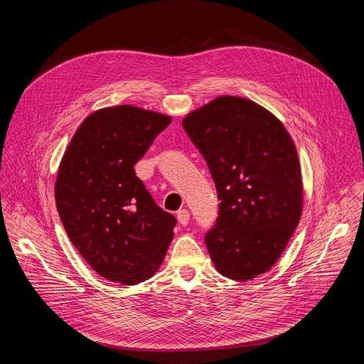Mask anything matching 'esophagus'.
Returning <instances> with one entry per match:
<instances>
[{
	"mask_svg": "<svg viewBox=\"0 0 364 364\" xmlns=\"http://www.w3.org/2000/svg\"><path fill=\"white\" fill-rule=\"evenodd\" d=\"M177 219H178V222H180L183 226H186V225L188 223V220H190V212H188V210H186V209L178 210V213H177Z\"/></svg>",
	"mask_w": 364,
	"mask_h": 364,
	"instance_id": "34e87169",
	"label": "esophagus"
}]
</instances>
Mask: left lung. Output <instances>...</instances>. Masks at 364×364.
<instances>
[{"instance_id":"obj_1","label":"left lung","mask_w":364,"mask_h":364,"mask_svg":"<svg viewBox=\"0 0 364 364\" xmlns=\"http://www.w3.org/2000/svg\"><path fill=\"white\" fill-rule=\"evenodd\" d=\"M183 127L203 154L220 200L205 233L216 269L249 281L268 272L302 213V177L284 124L256 102L219 96L190 112Z\"/></svg>"}]
</instances>
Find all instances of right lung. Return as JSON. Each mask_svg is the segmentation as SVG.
<instances>
[{
  "label": "right lung",
  "mask_w": 364,
  "mask_h": 364,
  "mask_svg": "<svg viewBox=\"0 0 364 364\" xmlns=\"http://www.w3.org/2000/svg\"><path fill=\"white\" fill-rule=\"evenodd\" d=\"M171 117L132 105L97 109L59 166L55 197L65 230L96 274L135 285L161 267L176 218L157 205L134 166Z\"/></svg>",
  "instance_id": "right-lung-1"
}]
</instances>
